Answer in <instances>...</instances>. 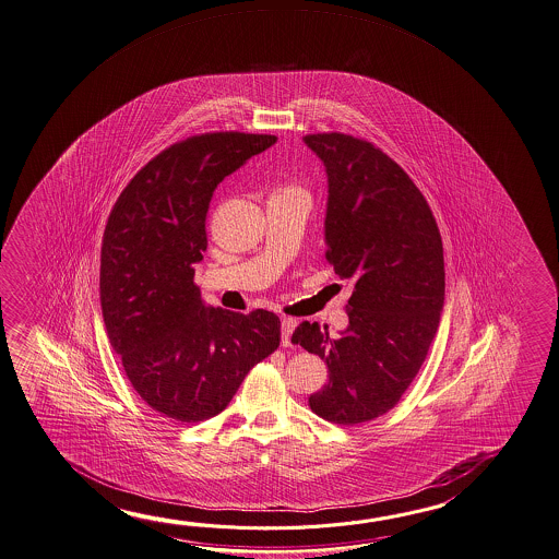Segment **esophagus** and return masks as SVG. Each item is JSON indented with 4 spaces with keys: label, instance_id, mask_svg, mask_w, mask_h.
<instances>
[{
    "label": "esophagus",
    "instance_id": "1",
    "mask_svg": "<svg viewBox=\"0 0 559 559\" xmlns=\"http://www.w3.org/2000/svg\"><path fill=\"white\" fill-rule=\"evenodd\" d=\"M295 326H297V321L292 319V317H284L282 319V345H292V333H294Z\"/></svg>",
    "mask_w": 559,
    "mask_h": 559
}]
</instances>
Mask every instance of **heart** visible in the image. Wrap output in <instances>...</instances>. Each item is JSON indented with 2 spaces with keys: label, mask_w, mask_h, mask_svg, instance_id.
Segmentation results:
<instances>
[{
  "label": "heart",
  "mask_w": 559,
  "mask_h": 559,
  "mask_svg": "<svg viewBox=\"0 0 559 559\" xmlns=\"http://www.w3.org/2000/svg\"><path fill=\"white\" fill-rule=\"evenodd\" d=\"M292 191H294V189H292Z\"/></svg>",
  "instance_id": "heart-1"
}]
</instances>
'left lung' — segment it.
Instances as JSON below:
<instances>
[{
    "label": "left lung",
    "mask_w": 559,
    "mask_h": 559,
    "mask_svg": "<svg viewBox=\"0 0 559 559\" xmlns=\"http://www.w3.org/2000/svg\"><path fill=\"white\" fill-rule=\"evenodd\" d=\"M304 142L329 181L326 262L355 280V292L338 338L304 321L292 343L329 368L311 409L356 426L396 406L426 360L445 301L443 243L426 197L386 153L346 133H311Z\"/></svg>",
    "instance_id": "1"
}]
</instances>
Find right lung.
I'll return each mask as SVG.
<instances>
[{
	"mask_svg": "<svg viewBox=\"0 0 559 559\" xmlns=\"http://www.w3.org/2000/svg\"><path fill=\"white\" fill-rule=\"evenodd\" d=\"M277 142L265 133L187 138L135 173L108 216L100 254L106 333L133 390L162 416L221 414L246 374L280 346V317L206 307L194 267L216 185Z\"/></svg>",
	"mask_w": 559,
	"mask_h": 559,
	"instance_id": "obj_1",
	"label": "right lung"
}]
</instances>
